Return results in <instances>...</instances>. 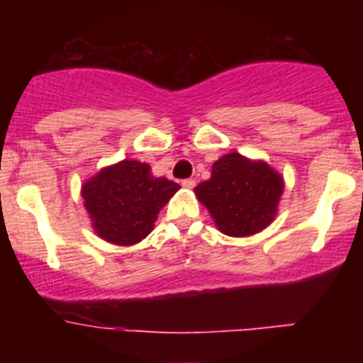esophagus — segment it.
I'll list each match as a JSON object with an SVG mask.
<instances>
[{
	"instance_id": "esophagus-1",
	"label": "esophagus",
	"mask_w": 363,
	"mask_h": 363,
	"mask_svg": "<svg viewBox=\"0 0 363 363\" xmlns=\"http://www.w3.org/2000/svg\"><path fill=\"white\" fill-rule=\"evenodd\" d=\"M182 185H184L185 189H192V187H194V185H196V179H192V178L182 179Z\"/></svg>"
}]
</instances>
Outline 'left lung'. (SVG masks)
Returning <instances> with one entry per match:
<instances>
[{"instance_id":"8db88e82","label":"left lung","mask_w":363,"mask_h":363,"mask_svg":"<svg viewBox=\"0 0 363 363\" xmlns=\"http://www.w3.org/2000/svg\"><path fill=\"white\" fill-rule=\"evenodd\" d=\"M196 196L227 236H251L277 216L284 179L264 162L230 152L214 162L211 179L201 182Z\"/></svg>"}]
</instances>
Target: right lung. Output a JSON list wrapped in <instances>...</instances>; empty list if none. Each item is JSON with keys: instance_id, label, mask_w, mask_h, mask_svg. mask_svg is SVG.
Returning a JSON list of instances; mask_svg holds the SVG:
<instances>
[{"instance_id": "1", "label": "right lung", "mask_w": 363, "mask_h": 363, "mask_svg": "<svg viewBox=\"0 0 363 363\" xmlns=\"http://www.w3.org/2000/svg\"><path fill=\"white\" fill-rule=\"evenodd\" d=\"M178 189L171 179L154 178L147 163L123 160L89 179L82 196L98 236L134 245L152 230L160 209Z\"/></svg>"}]
</instances>
